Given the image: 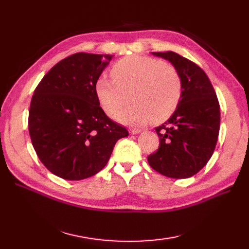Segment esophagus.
Masks as SVG:
<instances>
[{"instance_id":"esophagus-1","label":"esophagus","mask_w":249,"mask_h":249,"mask_svg":"<svg viewBox=\"0 0 249 249\" xmlns=\"http://www.w3.org/2000/svg\"><path fill=\"white\" fill-rule=\"evenodd\" d=\"M141 131V129H138V128H129V133L130 134H133V135H135V134H139Z\"/></svg>"}]
</instances>
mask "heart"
I'll return each instance as SVG.
<instances>
[{
    "label": "heart",
    "instance_id": "obj_1",
    "mask_svg": "<svg viewBox=\"0 0 249 249\" xmlns=\"http://www.w3.org/2000/svg\"><path fill=\"white\" fill-rule=\"evenodd\" d=\"M111 77H100L95 91L102 108L112 119L118 118L130 96L133 104L119 118L125 124L166 121L181 102L183 86L178 70L155 57H123L111 68Z\"/></svg>",
    "mask_w": 249,
    "mask_h": 249
}]
</instances>
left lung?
Instances as JSON below:
<instances>
[{
	"label": "left lung",
	"mask_w": 249,
	"mask_h": 249,
	"mask_svg": "<svg viewBox=\"0 0 249 249\" xmlns=\"http://www.w3.org/2000/svg\"><path fill=\"white\" fill-rule=\"evenodd\" d=\"M172 63L182 79V98L171 118L155 128L160 146L147 156L155 171L168 178L195 176L212 157L220 126L215 89L202 68L173 51L153 52Z\"/></svg>",
	"instance_id": "8db88e82"
}]
</instances>
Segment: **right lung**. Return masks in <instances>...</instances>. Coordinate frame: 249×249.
<instances>
[{"mask_svg":"<svg viewBox=\"0 0 249 249\" xmlns=\"http://www.w3.org/2000/svg\"><path fill=\"white\" fill-rule=\"evenodd\" d=\"M112 59L78 52L60 61L32 96L29 133L39 160L50 172L77 181L107 165L116 141L128 136L99 106L95 84Z\"/></svg>","mask_w":249,"mask_h":249,"instance_id":"right-lung-1","label":"right lung"}]
</instances>
